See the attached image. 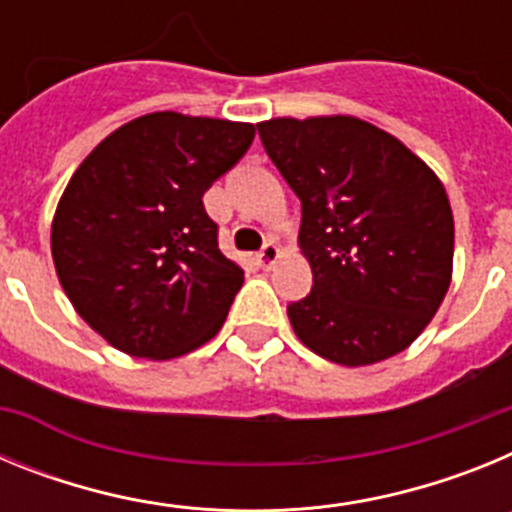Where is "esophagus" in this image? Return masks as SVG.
<instances>
[{
	"label": "esophagus",
	"mask_w": 512,
	"mask_h": 512,
	"mask_svg": "<svg viewBox=\"0 0 512 512\" xmlns=\"http://www.w3.org/2000/svg\"><path fill=\"white\" fill-rule=\"evenodd\" d=\"M279 259V248L277 243L269 241L261 246V251L256 253V261H259V266H264V269H269V266H274V261Z\"/></svg>",
	"instance_id": "obj_1"
}]
</instances>
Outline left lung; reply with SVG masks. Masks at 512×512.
I'll return each instance as SVG.
<instances>
[{
  "label": "left lung",
  "mask_w": 512,
  "mask_h": 512,
  "mask_svg": "<svg viewBox=\"0 0 512 512\" xmlns=\"http://www.w3.org/2000/svg\"><path fill=\"white\" fill-rule=\"evenodd\" d=\"M256 128L302 205L312 289L287 305L300 341L343 366L405 351L451 284L454 215L438 176L356 117H279Z\"/></svg>",
  "instance_id": "left-lung-1"
}]
</instances>
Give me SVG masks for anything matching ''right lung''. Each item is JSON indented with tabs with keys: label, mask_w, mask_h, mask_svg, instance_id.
Returning a JSON list of instances; mask_svg holds the SVG:
<instances>
[{
	"label": "right lung",
	"mask_w": 512,
	"mask_h": 512,
	"mask_svg": "<svg viewBox=\"0 0 512 512\" xmlns=\"http://www.w3.org/2000/svg\"><path fill=\"white\" fill-rule=\"evenodd\" d=\"M253 135L246 122L153 112L107 135L71 176L53 264L76 312L115 348L171 359L225 323L243 269L220 253L202 194Z\"/></svg>",
	"instance_id": "obj_1"
}]
</instances>
